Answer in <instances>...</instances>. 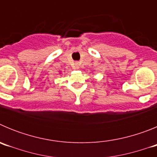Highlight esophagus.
Instances as JSON below:
<instances>
[{
  "label": "esophagus",
  "mask_w": 157,
  "mask_h": 157,
  "mask_svg": "<svg viewBox=\"0 0 157 157\" xmlns=\"http://www.w3.org/2000/svg\"><path fill=\"white\" fill-rule=\"evenodd\" d=\"M76 68H78V66L77 65V63H76Z\"/></svg>",
  "instance_id": "esophagus-1"
}]
</instances>
